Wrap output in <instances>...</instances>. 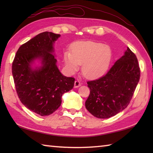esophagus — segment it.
<instances>
[{"instance_id": "1", "label": "esophagus", "mask_w": 153, "mask_h": 153, "mask_svg": "<svg viewBox=\"0 0 153 153\" xmlns=\"http://www.w3.org/2000/svg\"><path fill=\"white\" fill-rule=\"evenodd\" d=\"M81 85H82V83H80L79 80L75 81V82H74V87H75V88H77V87H80Z\"/></svg>"}]
</instances>
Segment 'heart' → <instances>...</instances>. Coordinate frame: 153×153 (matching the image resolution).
Masks as SVG:
<instances>
[{
    "label": "heart",
    "mask_w": 153,
    "mask_h": 153,
    "mask_svg": "<svg viewBox=\"0 0 153 153\" xmlns=\"http://www.w3.org/2000/svg\"><path fill=\"white\" fill-rule=\"evenodd\" d=\"M112 58V50L107 45L87 41H78L72 46V53L65 51V64L71 71L83 64L82 72L87 78L95 79L108 70Z\"/></svg>",
    "instance_id": "heart-1"
}]
</instances>
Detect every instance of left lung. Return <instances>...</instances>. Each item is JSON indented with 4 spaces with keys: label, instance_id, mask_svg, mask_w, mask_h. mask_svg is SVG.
<instances>
[{
    "label": "left lung",
    "instance_id": "1",
    "mask_svg": "<svg viewBox=\"0 0 153 153\" xmlns=\"http://www.w3.org/2000/svg\"><path fill=\"white\" fill-rule=\"evenodd\" d=\"M140 79L137 58L127 48L105 76L87 82L90 94L87 110L98 118H109L124 110L132 98Z\"/></svg>",
    "mask_w": 153,
    "mask_h": 153
}]
</instances>
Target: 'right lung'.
<instances>
[{
    "instance_id": "1",
    "label": "right lung",
    "mask_w": 153,
    "mask_h": 153,
    "mask_svg": "<svg viewBox=\"0 0 153 153\" xmlns=\"http://www.w3.org/2000/svg\"><path fill=\"white\" fill-rule=\"evenodd\" d=\"M59 34L45 31L18 48L12 63V76L22 103L40 116L59 108L64 93L73 89L75 79L63 76L56 65L54 44ZM40 62L39 66L34 65Z\"/></svg>"
}]
</instances>
